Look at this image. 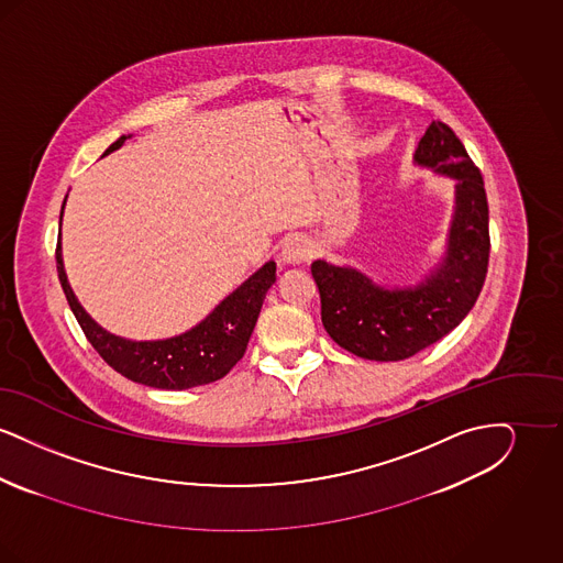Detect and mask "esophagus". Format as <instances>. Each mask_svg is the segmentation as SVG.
Segmentation results:
<instances>
[{
	"label": "esophagus",
	"instance_id": "1",
	"mask_svg": "<svg viewBox=\"0 0 563 563\" xmlns=\"http://www.w3.org/2000/svg\"><path fill=\"white\" fill-rule=\"evenodd\" d=\"M308 255H310V244L303 236H297V234L285 239V242L280 244V253H278L280 262L285 266H297V264L306 262Z\"/></svg>",
	"mask_w": 563,
	"mask_h": 563
}]
</instances>
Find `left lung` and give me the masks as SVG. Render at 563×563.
Returning <instances> with one entry per match:
<instances>
[{"label":"left lung","instance_id":"1","mask_svg":"<svg viewBox=\"0 0 563 563\" xmlns=\"http://www.w3.org/2000/svg\"><path fill=\"white\" fill-rule=\"evenodd\" d=\"M413 164L454 181V213L441 260L413 285H379L354 266L312 262L331 340L369 361H402L445 338L475 306L489 260L483 177L443 122L420 139Z\"/></svg>","mask_w":563,"mask_h":563}]
</instances>
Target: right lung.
I'll list each match as a JSON object with an SVG mask.
<instances>
[{
	"label": "right lung",
	"instance_id": "obj_1",
	"mask_svg": "<svg viewBox=\"0 0 563 563\" xmlns=\"http://www.w3.org/2000/svg\"><path fill=\"white\" fill-rule=\"evenodd\" d=\"M131 136L133 134H122L109 145L103 156L120 150ZM56 269L60 287L69 301L71 312L80 322L81 331L109 367L136 384L162 390H186L211 384L228 374L241 361L262 312L266 294L276 283V264L269 260L255 274H251L241 287L225 295L202 321L188 331L164 340L139 342L109 333L108 329H103L84 310L67 280L60 241L56 246Z\"/></svg>",
	"mask_w": 563,
	"mask_h": 563
}]
</instances>
